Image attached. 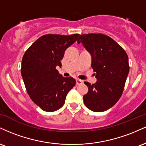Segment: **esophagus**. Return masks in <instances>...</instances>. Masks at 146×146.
Segmentation results:
<instances>
[{"instance_id": "34e87169", "label": "esophagus", "mask_w": 146, "mask_h": 146, "mask_svg": "<svg viewBox=\"0 0 146 146\" xmlns=\"http://www.w3.org/2000/svg\"><path fill=\"white\" fill-rule=\"evenodd\" d=\"M82 83H83L82 80H78V79H77V80H76V84L77 85H80V84H82Z\"/></svg>"}]
</instances>
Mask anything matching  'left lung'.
I'll return each mask as SVG.
<instances>
[{
    "label": "left lung",
    "instance_id": "obj_1",
    "mask_svg": "<svg viewBox=\"0 0 146 146\" xmlns=\"http://www.w3.org/2000/svg\"><path fill=\"white\" fill-rule=\"evenodd\" d=\"M92 57L91 66L95 84L85 82L88 91L84 104L94 112H103L113 106L121 98L129 73L126 52L114 40L102 33L82 34L78 40Z\"/></svg>",
    "mask_w": 146,
    "mask_h": 146
}]
</instances>
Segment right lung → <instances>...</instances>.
Wrapping results in <instances>:
<instances>
[{"label": "right lung", "instance_id": "obj_1", "mask_svg": "<svg viewBox=\"0 0 146 146\" xmlns=\"http://www.w3.org/2000/svg\"><path fill=\"white\" fill-rule=\"evenodd\" d=\"M80 34H46L28 48L22 59L21 75L27 92L42 110L53 112L62 107L66 95L76 84L72 77L64 78L56 69L68 47Z\"/></svg>", "mask_w": 146, "mask_h": 146}]
</instances>
